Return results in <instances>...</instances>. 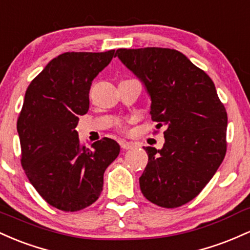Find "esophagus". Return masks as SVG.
Here are the masks:
<instances>
[{
	"instance_id": "obj_1",
	"label": "esophagus",
	"mask_w": 250,
	"mask_h": 250,
	"mask_svg": "<svg viewBox=\"0 0 250 250\" xmlns=\"http://www.w3.org/2000/svg\"><path fill=\"white\" fill-rule=\"evenodd\" d=\"M119 144L120 146H122V148H124V150H128V148H132L134 146L133 143L126 142V140H120Z\"/></svg>"
}]
</instances>
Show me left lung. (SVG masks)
<instances>
[{
	"label": "left lung",
	"instance_id": "1",
	"mask_svg": "<svg viewBox=\"0 0 250 250\" xmlns=\"http://www.w3.org/2000/svg\"><path fill=\"white\" fill-rule=\"evenodd\" d=\"M116 57L139 78L151 98V118L165 126L161 150L144 147L140 176L144 197L177 208L200 193L227 152L226 108L210 77L176 49H117Z\"/></svg>",
	"mask_w": 250,
	"mask_h": 250
}]
</instances>
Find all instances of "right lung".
Wrapping results in <instances>:
<instances>
[{"instance_id": "right-lung-1", "label": "right lung", "mask_w": 250, "mask_h": 250, "mask_svg": "<svg viewBox=\"0 0 250 250\" xmlns=\"http://www.w3.org/2000/svg\"><path fill=\"white\" fill-rule=\"evenodd\" d=\"M103 53L67 52L49 61L28 86L18 119L21 164L47 203L62 211L91 206L103 191L104 172L119 155L116 140L88 148L75 130L87 113L92 81L112 58Z\"/></svg>"}]
</instances>
